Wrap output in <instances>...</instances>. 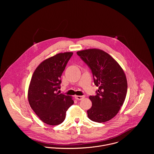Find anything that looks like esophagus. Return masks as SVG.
<instances>
[{
    "instance_id": "1",
    "label": "esophagus",
    "mask_w": 154,
    "mask_h": 154,
    "mask_svg": "<svg viewBox=\"0 0 154 154\" xmlns=\"http://www.w3.org/2000/svg\"><path fill=\"white\" fill-rule=\"evenodd\" d=\"M85 97L84 95H75V98L78 100H82Z\"/></svg>"
}]
</instances>
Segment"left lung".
Returning <instances> with one entry per match:
<instances>
[{"label": "left lung", "mask_w": 154, "mask_h": 154, "mask_svg": "<svg viewBox=\"0 0 154 154\" xmlns=\"http://www.w3.org/2000/svg\"><path fill=\"white\" fill-rule=\"evenodd\" d=\"M77 54L88 65L98 87L96 95L89 97L91 108L88 118L103 123L113 118L125 100L128 83L125 73L119 63L106 52L96 48L79 51Z\"/></svg>", "instance_id": "1"}]
</instances>
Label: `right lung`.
<instances>
[{"label":"right lung","mask_w":154,"mask_h":154,"mask_svg":"<svg viewBox=\"0 0 154 154\" xmlns=\"http://www.w3.org/2000/svg\"><path fill=\"white\" fill-rule=\"evenodd\" d=\"M73 53H59L42 62L35 70L28 88L29 105L44 123L61 124L66 111L74 103L70 96L59 94L61 76Z\"/></svg>","instance_id":"obj_1"}]
</instances>
